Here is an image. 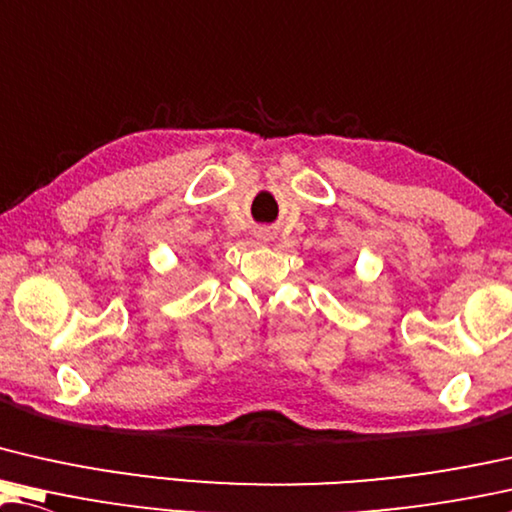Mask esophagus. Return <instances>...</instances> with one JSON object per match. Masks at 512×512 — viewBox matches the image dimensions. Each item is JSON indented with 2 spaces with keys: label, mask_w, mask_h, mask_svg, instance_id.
<instances>
[{
  "label": "esophagus",
  "mask_w": 512,
  "mask_h": 512,
  "mask_svg": "<svg viewBox=\"0 0 512 512\" xmlns=\"http://www.w3.org/2000/svg\"><path fill=\"white\" fill-rule=\"evenodd\" d=\"M272 238H274V233L270 231V228H258V231H256V240H258V242L268 244Z\"/></svg>",
  "instance_id": "34e87169"
}]
</instances>
